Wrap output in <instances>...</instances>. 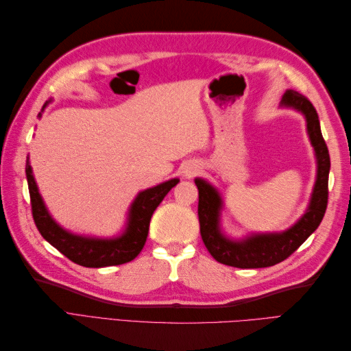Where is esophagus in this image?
Here are the masks:
<instances>
[{"instance_id":"obj_1","label":"esophagus","mask_w":351,"mask_h":351,"mask_svg":"<svg viewBox=\"0 0 351 351\" xmlns=\"http://www.w3.org/2000/svg\"><path fill=\"white\" fill-rule=\"evenodd\" d=\"M196 171H197V167H187V168L184 169V176H186V177H192Z\"/></svg>"}]
</instances>
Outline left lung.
<instances>
[{"label":"left lung","mask_w":351,"mask_h":351,"mask_svg":"<svg viewBox=\"0 0 351 351\" xmlns=\"http://www.w3.org/2000/svg\"><path fill=\"white\" fill-rule=\"evenodd\" d=\"M281 105L287 108H294L304 115L307 134H309L317 161L316 183L309 208L291 228L282 232H269V234H252L244 240H230L222 234L219 228L222 200L217 189L206 183L205 180H195L199 190L197 215L202 240L212 258L219 263L228 265V267L241 269L267 268L282 262L299 249L307 237L319 227L325 215L331 161H329L328 147L322 137L317 112L312 102L295 90H287L281 99Z\"/></svg>","instance_id":"8db88e82"}]
</instances>
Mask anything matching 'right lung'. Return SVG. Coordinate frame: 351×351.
Listing matches in <instances>:
<instances>
[{"label":"right lung","instance_id":"1","mask_svg":"<svg viewBox=\"0 0 351 351\" xmlns=\"http://www.w3.org/2000/svg\"><path fill=\"white\" fill-rule=\"evenodd\" d=\"M45 107L47 104L44 105V108ZM26 177L32 215H34V221L40 236L71 262L86 268L115 267V265L133 261L145 246L154 210L161 204L169 190L178 183V178H173L141 192L132 204L125 231L119 237L105 240L71 234L51 218L44 200L39 195L34 174H32L29 158L26 161Z\"/></svg>","mask_w":351,"mask_h":351}]
</instances>
